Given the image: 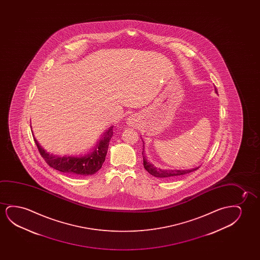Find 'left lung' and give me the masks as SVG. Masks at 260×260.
<instances>
[{
  "mask_svg": "<svg viewBox=\"0 0 260 260\" xmlns=\"http://www.w3.org/2000/svg\"><path fill=\"white\" fill-rule=\"evenodd\" d=\"M215 92L217 93V90L215 88ZM143 148L142 155H143V164H144V168L146 169L147 172H149L150 174L153 175V177L160 178H172L178 176H182V175L187 174L190 172L198 170V168H193V169H190V170H161L160 168H157L153 165V164L149 162L147 159H146V153Z\"/></svg>",
  "mask_w": 260,
  "mask_h": 260,
  "instance_id": "left-lung-1",
  "label": "left lung"
}]
</instances>
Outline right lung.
<instances>
[{
  "label": "right lung",
  "instance_id": "obj_1",
  "mask_svg": "<svg viewBox=\"0 0 260 260\" xmlns=\"http://www.w3.org/2000/svg\"><path fill=\"white\" fill-rule=\"evenodd\" d=\"M34 139L36 146L38 147L41 155L46 160L47 164L50 167L57 171L64 172L67 174L75 175V176H88L96 173L100 171L104 161L106 160L109 141L113 136V126L104 133L100 141L96 142V146L84 155H57L47 152L43 146L40 145L37 139Z\"/></svg>",
  "mask_w": 260,
  "mask_h": 260
}]
</instances>
